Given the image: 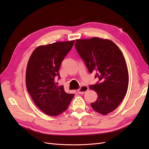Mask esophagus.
<instances>
[{"mask_svg":"<svg viewBox=\"0 0 149 149\" xmlns=\"http://www.w3.org/2000/svg\"><path fill=\"white\" fill-rule=\"evenodd\" d=\"M88 89H89L88 87L86 86H81V88L78 89L77 91H78L79 94H84L86 92H87V91H88Z\"/></svg>","mask_w":149,"mask_h":149,"instance_id":"1","label":"esophagus"}]
</instances>
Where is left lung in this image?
Returning a JSON list of instances; mask_svg holds the SVG:
<instances>
[{
    "instance_id": "1",
    "label": "left lung",
    "mask_w": 149,
    "mask_h": 149,
    "mask_svg": "<svg viewBox=\"0 0 149 149\" xmlns=\"http://www.w3.org/2000/svg\"><path fill=\"white\" fill-rule=\"evenodd\" d=\"M75 47L90 73L95 72L100 83L89 88L97 99L91 107L101 114L116 109L127 94L129 76L127 64L118 46L109 40L94 37L75 40Z\"/></svg>"
}]
</instances>
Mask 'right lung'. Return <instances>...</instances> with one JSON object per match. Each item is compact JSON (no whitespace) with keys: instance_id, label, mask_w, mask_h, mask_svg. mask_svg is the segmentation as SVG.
I'll return each instance as SVG.
<instances>
[{"instance_id":"add662e5","label":"right lung","mask_w":149,"mask_h":149,"mask_svg":"<svg viewBox=\"0 0 149 149\" xmlns=\"http://www.w3.org/2000/svg\"><path fill=\"white\" fill-rule=\"evenodd\" d=\"M74 40L57 41L41 45L33 51L26 72L28 92L37 107L48 116H56L67 110L74 94H68L58 86L59 68L64 57L73 47Z\"/></svg>"}]
</instances>
